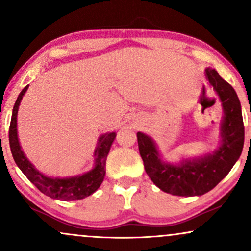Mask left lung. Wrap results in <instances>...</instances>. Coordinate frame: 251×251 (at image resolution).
<instances>
[{
  "label": "left lung",
  "mask_w": 251,
  "mask_h": 251,
  "mask_svg": "<svg viewBox=\"0 0 251 251\" xmlns=\"http://www.w3.org/2000/svg\"><path fill=\"white\" fill-rule=\"evenodd\" d=\"M206 79L220 97L224 109L222 145L215 153L179 165L163 163L154 143L138 132V146L146 174L164 192L175 196H201L210 191L229 174L242 153L244 125L241 102L235 89L215 70L206 68Z\"/></svg>",
  "instance_id": "8db88e82"
}]
</instances>
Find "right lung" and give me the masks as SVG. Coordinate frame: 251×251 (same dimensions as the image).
I'll return each instance as SVG.
<instances>
[{
	"instance_id": "obj_1",
	"label": "right lung",
	"mask_w": 251,
	"mask_h": 251,
	"mask_svg": "<svg viewBox=\"0 0 251 251\" xmlns=\"http://www.w3.org/2000/svg\"><path fill=\"white\" fill-rule=\"evenodd\" d=\"M27 88L28 86H25L21 91L20 96L17 97V100L13 108V114H11L9 126L10 150L16 165L24 172L25 177L42 194L48 196V197L63 201L82 200V198L88 197L89 195L96 192L98 188L101 185L103 177H105L106 174V158H107L112 143H113L114 138H116V133L111 132V133H106L102 137H100L96 152H94L96 166H94L93 170L87 172V174L71 178H50L47 176L40 174L34 168L33 164H30L29 160L25 158L21 148H20L19 139H17V111H19V105L21 102L22 97L25 96Z\"/></svg>"
}]
</instances>
